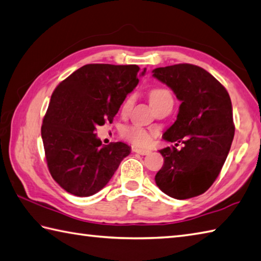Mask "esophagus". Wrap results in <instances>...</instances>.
I'll list each match as a JSON object with an SVG mask.
<instances>
[{"label":"esophagus","instance_id":"esophagus-1","mask_svg":"<svg viewBox=\"0 0 261 261\" xmlns=\"http://www.w3.org/2000/svg\"><path fill=\"white\" fill-rule=\"evenodd\" d=\"M133 151L135 152V153H139V154H142V155H146L150 153V150H146V149H141V147H134L133 149Z\"/></svg>","mask_w":261,"mask_h":261}]
</instances>
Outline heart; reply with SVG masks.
<instances>
[{
    "instance_id": "b5f03b06",
    "label": "heart",
    "mask_w": 261,
    "mask_h": 261,
    "mask_svg": "<svg viewBox=\"0 0 261 261\" xmlns=\"http://www.w3.org/2000/svg\"><path fill=\"white\" fill-rule=\"evenodd\" d=\"M165 97H171L169 91L165 90V88H154L150 92V103H154L159 100L165 99ZM129 105V100L126 102L125 107ZM124 136L133 144L139 146H145L150 143L151 135L145 129L141 128L139 126H129L125 128Z\"/></svg>"
}]
</instances>
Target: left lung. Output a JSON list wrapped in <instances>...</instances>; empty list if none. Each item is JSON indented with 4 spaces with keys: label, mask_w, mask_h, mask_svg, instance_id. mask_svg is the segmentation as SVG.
Instances as JSON below:
<instances>
[{
    "label": "left lung",
    "mask_w": 261,
    "mask_h": 261,
    "mask_svg": "<svg viewBox=\"0 0 261 261\" xmlns=\"http://www.w3.org/2000/svg\"><path fill=\"white\" fill-rule=\"evenodd\" d=\"M153 76L180 101L177 119L162 137L175 146L160 150L164 166L155 184L185 200L204 193L217 178L234 137L232 102L226 88L203 68L179 63L153 69Z\"/></svg>",
    "instance_id": "obj_1"
}]
</instances>
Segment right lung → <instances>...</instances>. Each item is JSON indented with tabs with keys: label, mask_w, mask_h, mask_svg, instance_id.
Listing matches in <instances>:
<instances>
[{
	"label": "right lung",
	"mask_w": 261,
	"mask_h": 261,
	"mask_svg": "<svg viewBox=\"0 0 261 261\" xmlns=\"http://www.w3.org/2000/svg\"><path fill=\"white\" fill-rule=\"evenodd\" d=\"M144 73L136 65L92 63L54 90L42 140L51 176L68 193L83 198L97 193L130 153L122 142L102 145L95 129L112 121Z\"/></svg>",
	"instance_id": "right-lung-1"
}]
</instances>
